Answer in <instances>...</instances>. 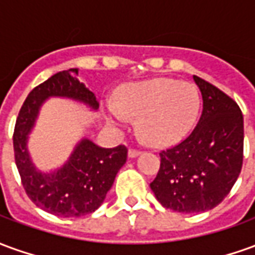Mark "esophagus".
<instances>
[{
    "mask_svg": "<svg viewBox=\"0 0 255 255\" xmlns=\"http://www.w3.org/2000/svg\"><path fill=\"white\" fill-rule=\"evenodd\" d=\"M140 154V151L136 149H128V157L129 158H135V157H138Z\"/></svg>",
    "mask_w": 255,
    "mask_h": 255,
    "instance_id": "34e87169",
    "label": "esophagus"
}]
</instances>
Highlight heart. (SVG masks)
I'll return each mask as SVG.
<instances>
[{
	"label": "heart",
	"instance_id": "heart-1",
	"mask_svg": "<svg viewBox=\"0 0 255 255\" xmlns=\"http://www.w3.org/2000/svg\"><path fill=\"white\" fill-rule=\"evenodd\" d=\"M199 106L201 98L194 84L157 78L122 90L119 105H108L106 119L115 126H126L128 117L138 119L136 131L143 143L166 146L187 135Z\"/></svg>",
	"mask_w": 255,
	"mask_h": 255
}]
</instances>
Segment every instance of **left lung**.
I'll return each mask as SVG.
<instances>
[{
    "mask_svg": "<svg viewBox=\"0 0 255 255\" xmlns=\"http://www.w3.org/2000/svg\"><path fill=\"white\" fill-rule=\"evenodd\" d=\"M202 94L197 127L183 142L161 151L150 188L157 201L179 213L217 206L234 187L243 162V115L231 97L194 76Z\"/></svg>",
    "mask_w": 255,
    "mask_h": 255,
    "instance_id": "8db88e82",
    "label": "left lung"
}]
</instances>
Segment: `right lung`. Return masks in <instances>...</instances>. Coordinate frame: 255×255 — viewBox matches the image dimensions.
<instances>
[{
  "instance_id": "obj_1",
  "label": "right lung",
  "mask_w": 255,
  "mask_h": 255,
  "mask_svg": "<svg viewBox=\"0 0 255 255\" xmlns=\"http://www.w3.org/2000/svg\"><path fill=\"white\" fill-rule=\"evenodd\" d=\"M78 68L53 75L31 91L19 112L13 132L14 161L27 195L38 208L60 217H82L100 208L127 161V147L105 149L83 138L63 166L42 172L31 160L28 135L41 106L50 97L69 98L97 111L100 104L78 79Z\"/></svg>"
}]
</instances>
